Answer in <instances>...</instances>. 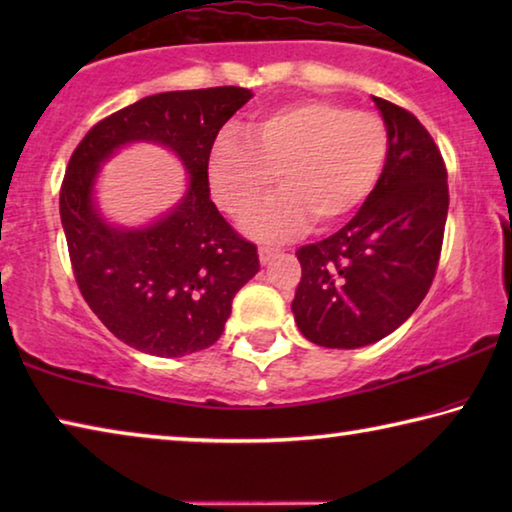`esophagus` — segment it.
I'll return each mask as SVG.
<instances>
[{
	"mask_svg": "<svg viewBox=\"0 0 512 512\" xmlns=\"http://www.w3.org/2000/svg\"><path fill=\"white\" fill-rule=\"evenodd\" d=\"M257 253H259V262L262 264H268L271 262V259L280 253V248H273V246H259L257 248Z\"/></svg>",
	"mask_w": 512,
	"mask_h": 512,
	"instance_id": "34e87169",
	"label": "esophagus"
}]
</instances>
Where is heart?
I'll use <instances>...</instances> for the list:
<instances>
[{
	"instance_id": "heart-1",
	"label": "heart",
	"mask_w": 512,
	"mask_h": 512,
	"mask_svg": "<svg viewBox=\"0 0 512 512\" xmlns=\"http://www.w3.org/2000/svg\"><path fill=\"white\" fill-rule=\"evenodd\" d=\"M388 151L391 131L377 112L300 99L257 115L246 140L223 131L205 171L216 205L230 216H244L280 176L284 194L250 214L246 228L284 239L309 221L325 230L357 212L377 187Z\"/></svg>"
}]
</instances>
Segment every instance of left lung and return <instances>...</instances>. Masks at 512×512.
<instances>
[{
  "mask_svg": "<svg viewBox=\"0 0 512 512\" xmlns=\"http://www.w3.org/2000/svg\"><path fill=\"white\" fill-rule=\"evenodd\" d=\"M391 131L377 187L332 237L296 250L298 329L323 348L352 350L395 332L436 277L449 207L440 149L413 112L372 97Z\"/></svg>",
  "mask_w": 512,
  "mask_h": 512,
  "instance_id": "obj_1",
  "label": "left lung"
}]
</instances>
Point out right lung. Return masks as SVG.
Returning a JSON list of instances; mask_svg holds the SVG:
<instances>
[{
	"label": "right lung",
	"mask_w": 512,
	"mask_h": 512,
	"mask_svg": "<svg viewBox=\"0 0 512 512\" xmlns=\"http://www.w3.org/2000/svg\"><path fill=\"white\" fill-rule=\"evenodd\" d=\"M250 97L235 85L153 94L94 124L69 158L60 221L76 284L101 323L135 350L183 357L210 348L232 298L259 271L257 246L216 210L205 171L221 126ZM137 139L179 153L188 196L149 229H110L91 203L93 178L103 159Z\"/></svg>",
	"instance_id": "1"
}]
</instances>
